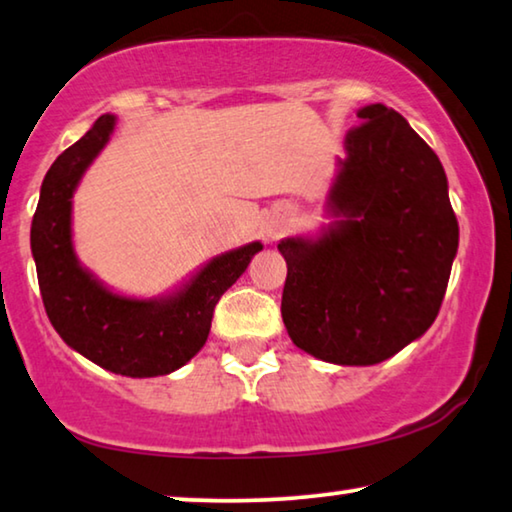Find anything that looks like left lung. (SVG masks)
I'll return each instance as SVG.
<instances>
[{
    "label": "left lung",
    "mask_w": 512,
    "mask_h": 512,
    "mask_svg": "<svg viewBox=\"0 0 512 512\" xmlns=\"http://www.w3.org/2000/svg\"><path fill=\"white\" fill-rule=\"evenodd\" d=\"M329 195L342 220L317 241L285 239L282 322L303 352L375 365L430 329L460 241L439 158L400 112L358 110Z\"/></svg>",
    "instance_id": "left-lung-1"
}]
</instances>
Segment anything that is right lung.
Segmentation results:
<instances>
[{"label":"right lung","mask_w":512,"mask_h":512,"mask_svg":"<svg viewBox=\"0 0 512 512\" xmlns=\"http://www.w3.org/2000/svg\"><path fill=\"white\" fill-rule=\"evenodd\" d=\"M112 128L114 117L103 114L45 174L32 220L38 287L50 324L75 352L114 375H170L204 347L216 303L248 269L262 243L216 257L167 299L137 301L105 289L75 259L71 197Z\"/></svg>","instance_id":"1"}]
</instances>
